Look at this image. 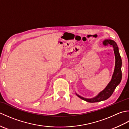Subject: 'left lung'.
Returning a JSON list of instances; mask_svg holds the SVG:
<instances>
[{"instance_id":"left-lung-1","label":"left lung","mask_w":129,"mask_h":129,"mask_svg":"<svg viewBox=\"0 0 129 129\" xmlns=\"http://www.w3.org/2000/svg\"><path fill=\"white\" fill-rule=\"evenodd\" d=\"M103 43L104 45H110V46H113L114 48L115 56V67L114 72L110 83L106 86L105 89H104L95 97L91 99H86L76 94L79 98L87 101V102L96 103L108 99L113 94L115 89L121 82L122 79V60L119 54L118 46H117L116 43L114 40L110 39L105 40Z\"/></svg>"}]
</instances>
